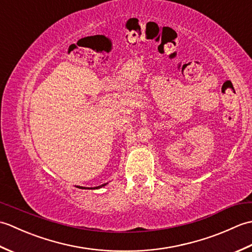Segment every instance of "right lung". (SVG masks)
<instances>
[{"label":"right lung","instance_id":"obj_1","mask_svg":"<svg viewBox=\"0 0 252 252\" xmlns=\"http://www.w3.org/2000/svg\"><path fill=\"white\" fill-rule=\"evenodd\" d=\"M106 184H103V185H100V186H97V187H93L92 189H99V187H101V186H105ZM78 189H85V187H82V186H77Z\"/></svg>","mask_w":252,"mask_h":252}]
</instances>
